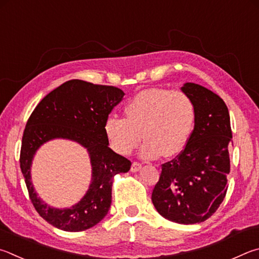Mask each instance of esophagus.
Listing matches in <instances>:
<instances>
[{"label": "esophagus", "mask_w": 259, "mask_h": 259, "mask_svg": "<svg viewBox=\"0 0 259 259\" xmlns=\"http://www.w3.org/2000/svg\"><path fill=\"white\" fill-rule=\"evenodd\" d=\"M141 168H142V165L140 164V162L134 161L132 164V167H131V170H132L133 173H135V171H139Z\"/></svg>", "instance_id": "34e87169"}]
</instances>
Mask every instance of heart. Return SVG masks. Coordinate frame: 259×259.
Segmentation results:
<instances>
[{
  "label": "heart",
  "mask_w": 259,
  "mask_h": 259,
  "mask_svg": "<svg viewBox=\"0 0 259 259\" xmlns=\"http://www.w3.org/2000/svg\"><path fill=\"white\" fill-rule=\"evenodd\" d=\"M125 117L110 115L104 134L110 147L122 156L131 155L142 140L144 158L179 155L192 137L197 120L196 104L183 91L148 89L127 103Z\"/></svg>",
  "instance_id": "1"
}]
</instances>
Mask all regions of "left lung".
<instances>
[{
  "label": "left lung",
  "instance_id": "obj_1",
  "mask_svg": "<svg viewBox=\"0 0 259 259\" xmlns=\"http://www.w3.org/2000/svg\"><path fill=\"white\" fill-rule=\"evenodd\" d=\"M181 91L196 104V126L184 150L161 166L151 200L166 220L196 224L209 219L225 198L232 131L229 109L219 95L194 83Z\"/></svg>",
  "mask_w": 259,
  "mask_h": 259
}]
</instances>
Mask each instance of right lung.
<instances>
[{"instance_id":"right-lung-1","label":"right lung","mask_w":259,"mask_h":259,"mask_svg":"<svg viewBox=\"0 0 259 259\" xmlns=\"http://www.w3.org/2000/svg\"><path fill=\"white\" fill-rule=\"evenodd\" d=\"M124 95L115 86L71 79L50 92L31 112L22 137L20 168L35 209L54 228L79 232L97 225L108 214L113 176L131 168L128 159L109 148L104 134V121ZM56 138L69 139L86 148L93 167L88 191L78 203L67 208L48 205L31 182L35 151Z\"/></svg>"}]
</instances>
